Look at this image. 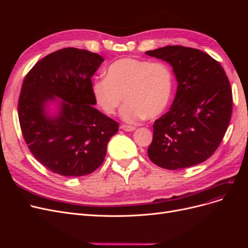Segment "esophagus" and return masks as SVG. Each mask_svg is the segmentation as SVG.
<instances>
[{
    "label": "esophagus",
    "mask_w": 248,
    "mask_h": 248,
    "mask_svg": "<svg viewBox=\"0 0 248 248\" xmlns=\"http://www.w3.org/2000/svg\"><path fill=\"white\" fill-rule=\"evenodd\" d=\"M121 129H123L124 131L131 132V131L136 130V127H134V126H129V125H121Z\"/></svg>",
    "instance_id": "esophagus-1"
}]
</instances>
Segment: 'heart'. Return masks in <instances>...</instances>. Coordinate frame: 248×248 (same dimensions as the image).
Masks as SVG:
<instances>
[{"instance_id": "1", "label": "heart", "mask_w": 248, "mask_h": 248, "mask_svg": "<svg viewBox=\"0 0 248 248\" xmlns=\"http://www.w3.org/2000/svg\"><path fill=\"white\" fill-rule=\"evenodd\" d=\"M171 90L172 77L166 64L133 58L111 63L106 78L92 85L96 103L108 115L115 114L124 97L126 103L121 109V118L127 123L162 114L170 100Z\"/></svg>"}]
</instances>
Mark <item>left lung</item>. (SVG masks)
I'll use <instances>...</instances> for the list:
<instances>
[{
    "label": "left lung",
    "instance_id": "left-lung-1",
    "mask_svg": "<svg viewBox=\"0 0 248 248\" xmlns=\"http://www.w3.org/2000/svg\"><path fill=\"white\" fill-rule=\"evenodd\" d=\"M146 55L169 63L178 82L170 110L154 122L149 158L167 170L197 166L216 151L228 129L232 97L227 74L196 48L169 46Z\"/></svg>",
    "mask_w": 248,
    "mask_h": 248
}]
</instances>
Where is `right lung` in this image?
I'll return each instance as SVG.
<instances>
[{
  "label": "right lung",
  "instance_id": "add662e5",
  "mask_svg": "<svg viewBox=\"0 0 248 248\" xmlns=\"http://www.w3.org/2000/svg\"><path fill=\"white\" fill-rule=\"evenodd\" d=\"M103 61L86 49H59L36 63L22 84V136L36 159L56 174H91L119 130L116 121L93 107L91 78Z\"/></svg>",
  "mask_w": 248,
  "mask_h": 248
}]
</instances>
